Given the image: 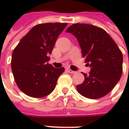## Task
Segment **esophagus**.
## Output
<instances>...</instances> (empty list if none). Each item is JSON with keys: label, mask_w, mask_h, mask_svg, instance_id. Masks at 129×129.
Listing matches in <instances>:
<instances>
[{"label": "esophagus", "mask_w": 129, "mask_h": 129, "mask_svg": "<svg viewBox=\"0 0 129 129\" xmlns=\"http://www.w3.org/2000/svg\"><path fill=\"white\" fill-rule=\"evenodd\" d=\"M66 71H68V72H69V73H76V71H72L71 69H69V68H67V69H66Z\"/></svg>", "instance_id": "34e87169"}]
</instances>
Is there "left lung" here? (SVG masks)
Masks as SVG:
<instances>
[{
    "label": "left lung",
    "instance_id": "left-lung-1",
    "mask_svg": "<svg viewBox=\"0 0 129 129\" xmlns=\"http://www.w3.org/2000/svg\"><path fill=\"white\" fill-rule=\"evenodd\" d=\"M77 38L83 57L91 67L83 73L84 81L76 86L83 96L97 99L108 94L120 80L123 71V55L116 43L101 28L86 23H75L66 30Z\"/></svg>",
    "mask_w": 129,
    "mask_h": 129
}]
</instances>
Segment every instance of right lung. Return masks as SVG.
I'll return each mask as SVG.
<instances>
[{
  "label": "right lung",
  "instance_id": "obj_1",
  "mask_svg": "<svg viewBox=\"0 0 129 129\" xmlns=\"http://www.w3.org/2000/svg\"><path fill=\"white\" fill-rule=\"evenodd\" d=\"M67 23H47L34 26L14 48L11 69L16 84L25 94L43 98L56 87L65 69L47 62L57 38Z\"/></svg>",
  "mask_w": 129,
  "mask_h": 129
}]
</instances>
